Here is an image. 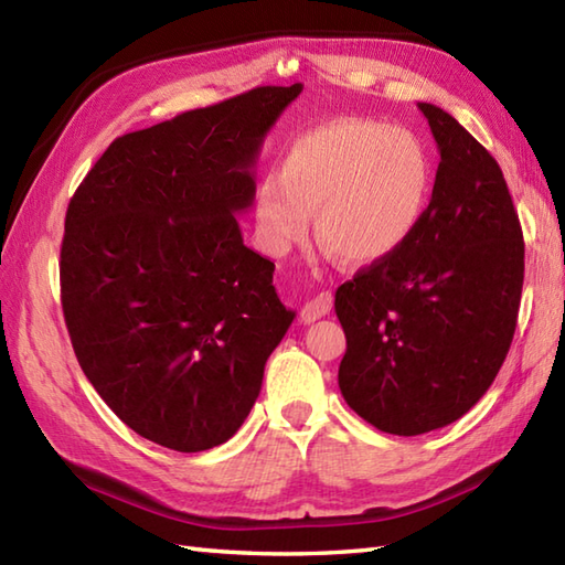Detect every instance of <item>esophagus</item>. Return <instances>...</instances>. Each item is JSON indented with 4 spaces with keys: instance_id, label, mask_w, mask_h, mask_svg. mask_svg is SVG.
<instances>
[{
    "instance_id": "obj_1",
    "label": "esophagus",
    "mask_w": 565,
    "mask_h": 565,
    "mask_svg": "<svg viewBox=\"0 0 565 565\" xmlns=\"http://www.w3.org/2000/svg\"><path fill=\"white\" fill-rule=\"evenodd\" d=\"M330 310H332V294L322 291L316 298H310V301L301 308V320L303 322H316L318 318L328 316Z\"/></svg>"
}]
</instances>
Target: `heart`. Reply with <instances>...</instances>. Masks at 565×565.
<instances>
[{
  "mask_svg": "<svg viewBox=\"0 0 565 565\" xmlns=\"http://www.w3.org/2000/svg\"><path fill=\"white\" fill-rule=\"evenodd\" d=\"M431 191L435 160L417 134L376 118H334L298 134L279 174L259 182L257 237L271 255H286L313 211L320 245L350 264H374L417 233Z\"/></svg>",
  "mask_w": 565,
  "mask_h": 565,
  "instance_id": "b5f03b06",
  "label": "heart"
}]
</instances>
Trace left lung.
<instances>
[{
  "label": "left lung",
  "mask_w": 565,
  "mask_h": 565,
  "mask_svg": "<svg viewBox=\"0 0 565 565\" xmlns=\"http://www.w3.org/2000/svg\"><path fill=\"white\" fill-rule=\"evenodd\" d=\"M417 106L441 158L425 221L334 294L344 401L398 437L451 425L483 398L510 352L524 281L522 225L500 164L454 116Z\"/></svg>",
  "instance_id": "left-lung-1"
}]
</instances>
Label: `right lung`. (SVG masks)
Returning a JSON list of instances; mask_svg holds the SVG:
<instances>
[{
	"instance_id": "1",
	"label": "right lung",
	"mask_w": 565,
	"mask_h": 565,
	"mask_svg": "<svg viewBox=\"0 0 565 565\" xmlns=\"http://www.w3.org/2000/svg\"><path fill=\"white\" fill-rule=\"evenodd\" d=\"M303 84L257 87L116 138L70 199L60 301L84 376L160 447L206 451L255 405L294 322L235 221L264 136Z\"/></svg>"
}]
</instances>
